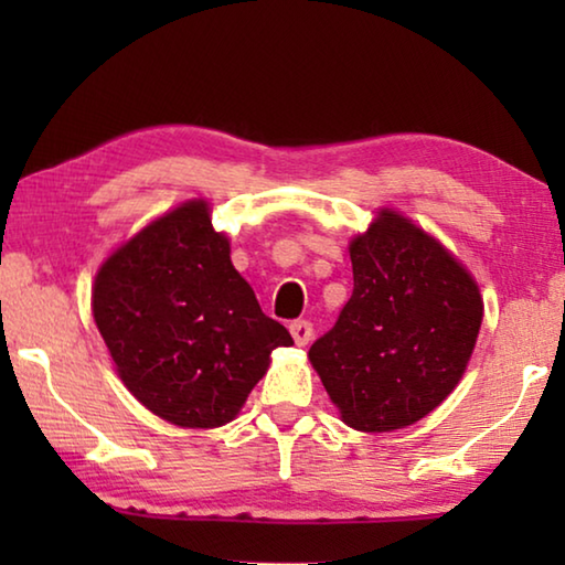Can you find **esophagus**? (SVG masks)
Here are the masks:
<instances>
[{"label": "esophagus", "instance_id": "esophagus-1", "mask_svg": "<svg viewBox=\"0 0 565 565\" xmlns=\"http://www.w3.org/2000/svg\"><path fill=\"white\" fill-rule=\"evenodd\" d=\"M289 331H291V337H294L296 343H299V347H306V343H309L311 337H313V323L306 321V319H296L289 327Z\"/></svg>", "mask_w": 565, "mask_h": 565}]
</instances>
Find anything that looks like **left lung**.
<instances>
[{"instance_id": "8db88e82", "label": "left lung", "mask_w": 565, "mask_h": 565, "mask_svg": "<svg viewBox=\"0 0 565 565\" xmlns=\"http://www.w3.org/2000/svg\"><path fill=\"white\" fill-rule=\"evenodd\" d=\"M353 294L309 359L343 424L381 434L416 424L461 381L483 301L461 264L396 212L351 242Z\"/></svg>"}]
</instances>
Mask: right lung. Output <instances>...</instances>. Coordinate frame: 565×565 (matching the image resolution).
I'll list each match as a JSON object with an SVG mask.
<instances>
[{"label":"right lung","instance_id":"add662e5","mask_svg":"<svg viewBox=\"0 0 565 565\" xmlns=\"http://www.w3.org/2000/svg\"><path fill=\"white\" fill-rule=\"evenodd\" d=\"M92 311L131 394L186 428L228 424L271 351L294 343L234 269L206 202L174 209L114 252Z\"/></svg>","mask_w":565,"mask_h":565}]
</instances>
